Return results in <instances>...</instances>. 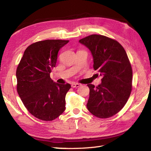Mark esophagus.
Segmentation results:
<instances>
[{"label":"esophagus","mask_w":151,"mask_h":151,"mask_svg":"<svg viewBox=\"0 0 151 151\" xmlns=\"http://www.w3.org/2000/svg\"><path fill=\"white\" fill-rule=\"evenodd\" d=\"M71 86H72V88H78L79 86H81V84H78V83L73 82V83H72Z\"/></svg>","instance_id":"1"}]
</instances>
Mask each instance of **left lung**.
<instances>
[{
    "label": "left lung",
    "instance_id": "obj_1",
    "mask_svg": "<svg viewBox=\"0 0 151 151\" xmlns=\"http://www.w3.org/2000/svg\"><path fill=\"white\" fill-rule=\"evenodd\" d=\"M90 50L93 68L102 76L101 84H88L87 108L95 116L108 118L124 107L132 91V70L126 51L117 41L93 34L79 40Z\"/></svg>",
    "mask_w": 151,
    "mask_h": 151
}]
</instances>
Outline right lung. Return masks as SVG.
I'll use <instances>...</instances> for the list:
<instances>
[{
  "label": "right lung",
  "mask_w": 151,
  "mask_h": 151,
  "mask_svg": "<svg viewBox=\"0 0 151 151\" xmlns=\"http://www.w3.org/2000/svg\"><path fill=\"white\" fill-rule=\"evenodd\" d=\"M68 42L47 40L30 45L17 68L18 94L28 111L39 119L52 121L65 110V95L70 85L54 82L50 74L58 51Z\"/></svg>",
  "instance_id": "right-lung-1"
}]
</instances>
